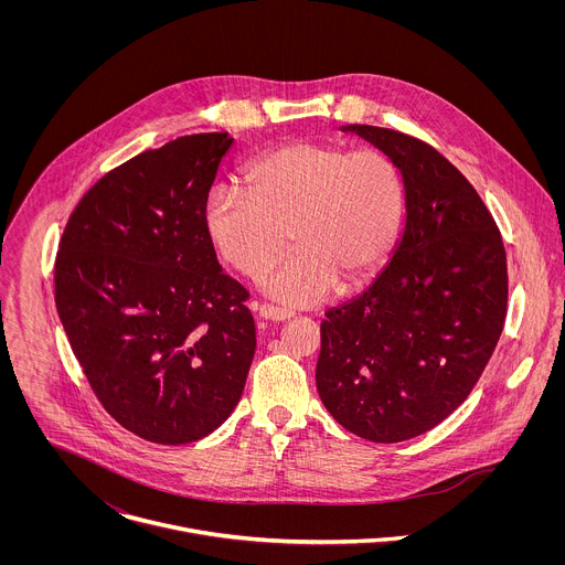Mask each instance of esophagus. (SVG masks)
<instances>
[{
	"label": "esophagus",
	"mask_w": 565,
	"mask_h": 565,
	"mask_svg": "<svg viewBox=\"0 0 565 565\" xmlns=\"http://www.w3.org/2000/svg\"><path fill=\"white\" fill-rule=\"evenodd\" d=\"M258 318L265 322H285L291 318V313L282 311V309H274V307H260Z\"/></svg>",
	"instance_id": "34e87169"
}]
</instances>
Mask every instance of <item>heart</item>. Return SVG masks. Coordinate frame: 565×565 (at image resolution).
Here are the masks:
<instances>
[{"instance_id":"obj_1","label":"heart","mask_w":565,"mask_h":565,"mask_svg":"<svg viewBox=\"0 0 565 565\" xmlns=\"http://www.w3.org/2000/svg\"><path fill=\"white\" fill-rule=\"evenodd\" d=\"M243 182L247 192L209 191L204 228L222 260L247 278L265 274L291 237L296 252L263 280L282 307H316L339 280H367L398 239L403 178L379 150L294 141L247 162Z\"/></svg>"}]
</instances>
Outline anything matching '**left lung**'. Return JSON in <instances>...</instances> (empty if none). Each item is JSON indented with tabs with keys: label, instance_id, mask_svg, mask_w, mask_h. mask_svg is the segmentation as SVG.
Here are the masks:
<instances>
[{
	"label": "left lung",
	"instance_id": "obj_1",
	"mask_svg": "<svg viewBox=\"0 0 565 565\" xmlns=\"http://www.w3.org/2000/svg\"><path fill=\"white\" fill-rule=\"evenodd\" d=\"M401 171L404 228L374 282L326 313L316 383L350 433L396 444L463 403L507 316V256L466 175L403 132L343 126Z\"/></svg>",
	"mask_w": 565,
	"mask_h": 565
}]
</instances>
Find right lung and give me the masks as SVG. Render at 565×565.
<instances>
[{
	"mask_svg": "<svg viewBox=\"0 0 565 565\" xmlns=\"http://www.w3.org/2000/svg\"><path fill=\"white\" fill-rule=\"evenodd\" d=\"M228 132L180 137L108 171L72 213L56 309L104 408L164 446L198 441L239 403L256 348L247 291L224 274L204 202Z\"/></svg>",
	"mask_w": 565,
	"mask_h": 565,
	"instance_id": "obj_1",
	"label": "right lung"
}]
</instances>
